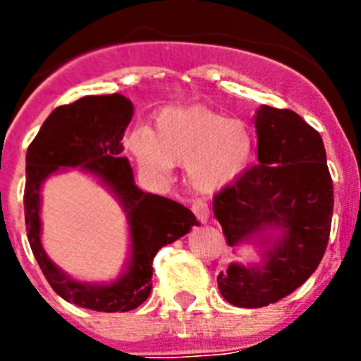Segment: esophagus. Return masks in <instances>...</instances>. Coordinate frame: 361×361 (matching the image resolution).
Segmentation results:
<instances>
[{"label":"esophagus","instance_id":"esophagus-1","mask_svg":"<svg viewBox=\"0 0 361 361\" xmlns=\"http://www.w3.org/2000/svg\"><path fill=\"white\" fill-rule=\"evenodd\" d=\"M192 212L196 214L197 221L200 222H208V219H210V210H208V207L204 203H201V201H196V203L192 204Z\"/></svg>","mask_w":361,"mask_h":361}]
</instances>
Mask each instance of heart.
Instances as JSON below:
<instances>
[{
	"label": "heart",
	"instance_id": "obj_1",
	"mask_svg": "<svg viewBox=\"0 0 361 361\" xmlns=\"http://www.w3.org/2000/svg\"><path fill=\"white\" fill-rule=\"evenodd\" d=\"M128 147L157 173L187 164L190 187L210 194L242 176L251 160L252 135L242 121L212 110L169 109L157 117L153 133L133 131Z\"/></svg>",
	"mask_w": 361,
	"mask_h": 361
}]
</instances>
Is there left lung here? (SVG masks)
<instances>
[{
	"mask_svg": "<svg viewBox=\"0 0 361 361\" xmlns=\"http://www.w3.org/2000/svg\"><path fill=\"white\" fill-rule=\"evenodd\" d=\"M258 165L214 196V215L231 247L258 244L262 264H231L217 276L221 295L262 308L292 294L324 257L333 181L321 135L292 110L260 106L255 116Z\"/></svg>",
	"mask_w": 361,
	"mask_h": 361,
	"instance_id": "8db88e82",
	"label": "left lung"
}]
</instances>
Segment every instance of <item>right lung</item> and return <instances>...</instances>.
<instances>
[{
	"mask_svg": "<svg viewBox=\"0 0 361 361\" xmlns=\"http://www.w3.org/2000/svg\"><path fill=\"white\" fill-rule=\"evenodd\" d=\"M131 117L133 104L121 94L85 96L53 110L26 151L25 221L33 257L60 298L96 312H130L142 305L153 287L154 255L200 224L183 204L142 192L135 185L130 161L121 157ZM62 166H80L96 176L127 214L132 255L127 271L116 282H76L56 268L43 251L39 187Z\"/></svg>",
	"mask_w": 361,
	"mask_h": 361,
	"instance_id": "1",
	"label": "right lung"
}]
</instances>
